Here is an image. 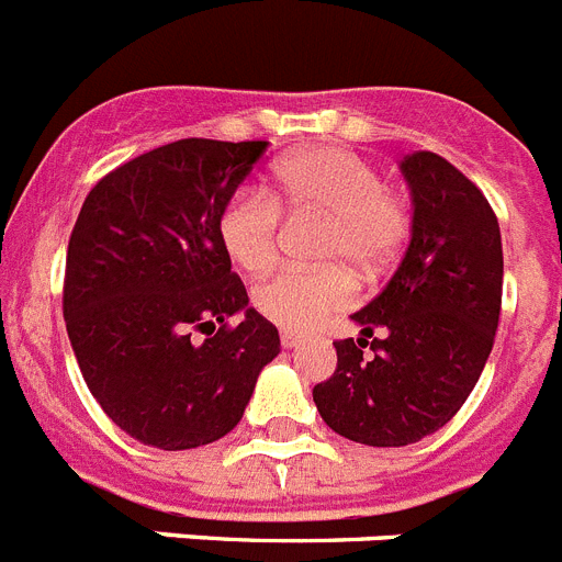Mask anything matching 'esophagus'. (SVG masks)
<instances>
[{
  "mask_svg": "<svg viewBox=\"0 0 562 562\" xmlns=\"http://www.w3.org/2000/svg\"><path fill=\"white\" fill-rule=\"evenodd\" d=\"M301 340H304V337L295 335V331H281V346H284V349H292V346H297Z\"/></svg>",
  "mask_w": 562,
  "mask_h": 562,
  "instance_id": "obj_1",
  "label": "esophagus"
}]
</instances>
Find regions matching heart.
I'll return each mask as SVG.
<instances>
[{"label": "heart", "instance_id": "obj_1", "mask_svg": "<svg viewBox=\"0 0 562 562\" xmlns=\"http://www.w3.org/2000/svg\"><path fill=\"white\" fill-rule=\"evenodd\" d=\"M281 211L324 216L317 270L276 272L256 286V310L281 329L304 331L342 310L355 295L349 272H380L411 236V207L385 188L380 168L340 146H317L278 162L270 193L241 188L220 213V238L241 270L261 272L276 261Z\"/></svg>", "mask_w": 562, "mask_h": 562}]
</instances>
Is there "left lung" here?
<instances>
[{"mask_svg":"<svg viewBox=\"0 0 562 562\" xmlns=\"http://www.w3.org/2000/svg\"><path fill=\"white\" fill-rule=\"evenodd\" d=\"M402 173L414 196L408 250L389 286L351 315L362 337L335 342V374L312 389L326 425L369 448L414 445L459 414L501 315L504 250L484 193L434 151L408 154Z\"/></svg>","mask_w":562,"mask_h":562,"instance_id":"8db88e82","label":"left lung"}]
</instances>
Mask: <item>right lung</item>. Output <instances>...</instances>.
Wrapping results in <instances>:
<instances>
[{
	"label": "right lung",
	"instance_id": "add662e5",
	"mask_svg": "<svg viewBox=\"0 0 562 562\" xmlns=\"http://www.w3.org/2000/svg\"><path fill=\"white\" fill-rule=\"evenodd\" d=\"M265 151V140L168 143L109 171L78 213L64 272L69 342L103 414L148 448L231 434L281 351L220 238L222 207Z\"/></svg>",
	"mask_w": 562,
	"mask_h": 562
}]
</instances>
